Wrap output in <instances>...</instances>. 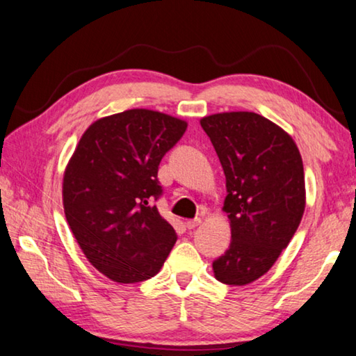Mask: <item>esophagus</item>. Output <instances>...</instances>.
Listing matches in <instances>:
<instances>
[{
  "mask_svg": "<svg viewBox=\"0 0 356 356\" xmlns=\"http://www.w3.org/2000/svg\"><path fill=\"white\" fill-rule=\"evenodd\" d=\"M200 224H202V219H200V218H197V219H191V220H188V222H186V225H188V229H189V230L195 229V227H199Z\"/></svg>",
  "mask_w": 356,
  "mask_h": 356,
  "instance_id": "34e87169",
  "label": "esophagus"
}]
</instances>
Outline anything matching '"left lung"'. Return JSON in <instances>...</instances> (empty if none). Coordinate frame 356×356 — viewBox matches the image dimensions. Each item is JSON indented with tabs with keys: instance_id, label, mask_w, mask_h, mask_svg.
Here are the masks:
<instances>
[{
	"instance_id": "8db88e82",
	"label": "left lung",
	"mask_w": 356,
	"mask_h": 356,
	"mask_svg": "<svg viewBox=\"0 0 356 356\" xmlns=\"http://www.w3.org/2000/svg\"><path fill=\"white\" fill-rule=\"evenodd\" d=\"M200 124L225 175L232 241L213 261L218 281H257L289 246L306 207L305 170L293 138L254 112L209 115Z\"/></svg>"
}]
</instances>
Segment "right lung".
I'll return each instance as SVG.
<instances>
[{
	"mask_svg": "<svg viewBox=\"0 0 356 356\" xmlns=\"http://www.w3.org/2000/svg\"><path fill=\"white\" fill-rule=\"evenodd\" d=\"M188 123L132 108L92 123L81 136L63 178L67 224L90 264L115 282L156 276L177 233L154 202L161 159Z\"/></svg>",
	"mask_w": 356,
	"mask_h": 356,
	"instance_id": "obj_1",
	"label": "right lung"
}]
</instances>
